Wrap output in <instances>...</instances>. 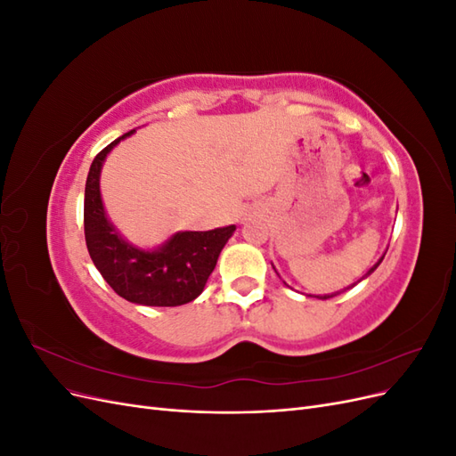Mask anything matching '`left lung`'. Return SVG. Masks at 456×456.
Listing matches in <instances>:
<instances>
[{
  "label": "left lung",
  "mask_w": 456,
  "mask_h": 456,
  "mask_svg": "<svg viewBox=\"0 0 456 456\" xmlns=\"http://www.w3.org/2000/svg\"><path fill=\"white\" fill-rule=\"evenodd\" d=\"M382 258H384V256H382ZM382 258H380V260L377 262V265H375V266H372V268H370V270L367 272V275H369V273H372V272H375V270H377V266L380 265V262H382ZM354 285H355V283H354ZM354 285H352V287H354ZM337 295H340V293H335V295H325V297H315V298H322V300H325V298H330V297H337ZM310 297H312V295H310Z\"/></svg>",
  "instance_id": "8db88e82"
}]
</instances>
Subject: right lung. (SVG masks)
<instances>
[{"mask_svg":"<svg viewBox=\"0 0 456 456\" xmlns=\"http://www.w3.org/2000/svg\"><path fill=\"white\" fill-rule=\"evenodd\" d=\"M131 133L110 142L91 163L84 201L87 249L96 270L119 297L144 306H181L201 295L236 226L178 232L156 251H141L121 240L106 218L99 176L108 151Z\"/></svg>","mask_w":456,"mask_h":456,"instance_id":"add662e5","label":"right lung"}]
</instances>
